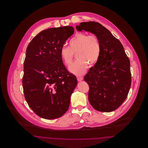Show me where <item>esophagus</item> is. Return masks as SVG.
I'll return each mask as SVG.
<instances>
[{
    "instance_id": "obj_1",
    "label": "esophagus",
    "mask_w": 148,
    "mask_h": 148,
    "mask_svg": "<svg viewBox=\"0 0 148 148\" xmlns=\"http://www.w3.org/2000/svg\"><path fill=\"white\" fill-rule=\"evenodd\" d=\"M77 77V81H79V82H80V81L83 80V77Z\"/></svg>"
}]
</instances>
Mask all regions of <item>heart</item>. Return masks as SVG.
<instances>
[{"label": "heart", "mask_w": 148, "mask_h": 148, "mask_svg": "<svg viewBox=\"0 0 148 148\" xmlns=\"http://www.w3.org/2000/svg\"><path fill=\"white\" fill-rule=\"evenodd\" d=\"M101 45L97 35L79 33L69 42V47H63L60 54L66 66L72 63L74 54L77 60L69 67V71L76 75H82L87 69L88 64L92 65L98 61L101 55Z\"/></svg>", "instance_id": "1"}]
</instances>
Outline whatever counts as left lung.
<instances>
[{"label": "left lung", "instance_id": "left-lung-1", "mask_svg": "<svg viewBox=\"0 0 148 148\" xmlns=\"http://www.w3.org/2000/svg\"><path fill=\"white\" fill-rule=\"evenodd\" d=\"M76 29L97 35L101 45L98 61L84 77L89 86V101L98 111L113 112L124 101L130 88L129 59L119 40L100 23L83 22Z\"/></svg>", "mask_w": 148, "mask_h": 148}]
</instances>
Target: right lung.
<instances>
[{
	"label": "right lung",
	"instance_id": "1",
	"mask_svg": "<svg viewBox=\"0 0 148 148\" xmlns=\"http://www.w3.org/2000/svg\"><path fill=\"white\" fill-rule=\"evenodd\" d=\"M73 27L47 29L32 40L27 48L22 79L25 99L40 117L54 119L68 110L76 77L64 66L60 52L73 34Z\"/></svg>",
	"mask_w": 148,
	"mask_h": 148
}]
</instances>
